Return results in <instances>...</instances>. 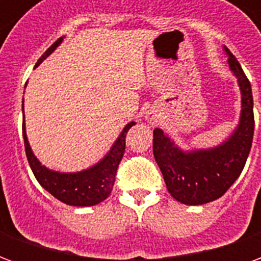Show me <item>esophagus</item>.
<instances>
[{
    "mask_svg": "<svg viewBox=\"0 0 261 261\" xmlns=\"http://www.w3.org/2000/svg\"><path fill=\"white\" fill-rule=\"evenodd\" d=\"M147 121L149 123V124H156L158 123V117H156V114H148L147 116Z\"/></svg>",
    "mask_w": 261,
    "mask_h": 261,
    "instance_id": "34e87169",
    "label": "esophagus"
}]
</instances>
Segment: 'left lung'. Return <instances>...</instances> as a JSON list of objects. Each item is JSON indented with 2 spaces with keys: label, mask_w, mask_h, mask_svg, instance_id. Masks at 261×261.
Segmentation results:
<instances>
[{
  "label": "left lung",
  "mask_w": 261,
  "mask_h": 261,
  "mask_svg": "<svg viewBox=\"0 0 261 261\" xmlns=\"http://www.w3.org/2000/svg\"><path fill=\"white\" fill-rule=\"evenodd\" d=\"M224 51L242 95L241 117L233 133L217 147L183 151L164 130H153V156L166 189L175 200L187 205H201L224 196L242 173L252 148V86L235 56L225 46Z\"/></svg>",
  "instance_id": "1"
}]
</instances>
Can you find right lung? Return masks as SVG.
Instances as JSON below:
<instances>
[{"label": "right lung", "mask_w": 261, "mask_h": 261, "mask_svg": "<svg viewBox=\"0 0 261 261\" xmlns=\"http://www.w3.org/2000/svg\"><path fill=\"white\" fill-rule=\"evenodd\" d=\"M64 37H60L57 42L53 43L46 50V53L37 60L35 68L42 64L43 60L47 59L48 56L59 47ZM22 113H23V102H22ZM23 119H25V114H23ZM134 124H136V121H130L128 124H125L123 131L117 137V140L109 149V152L97 164L85 170H81V172L64 173V172H56V170L48 169L36 158V155L33 153L29 141H28L25 121H23L22 131H23L28 162L31 165L32 172L37 181L40 183V186L44 190H47L51 196L56 197L57 200L63 201L64 204H68V205H74V207L96 205L99 202L105 201L113 190L116 172L119 168L120 161L124 155L125 134Z\"/></svg>", "instance_id": "right-lung-1"}]
</instances>
